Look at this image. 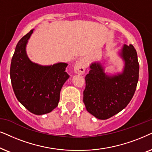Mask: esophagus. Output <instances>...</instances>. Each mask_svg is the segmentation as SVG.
Returning a JSON list of instances; mask_svg holds the SVG:
<instances>
[{"label": "esophagus", "instance_id": "1", "mask_svg": "<svg viewBox=\"0 0 152 152\" xmlns=\"http://www.w3.org/2000/svg\"><path fill=\"white\" fill-rule=\"evenodd\" d=\"M86 68V62L83 60H80L76 62L74 65V72L78 75H82L85 73Z\"/></svg>", "mask_w": 152, "mask_h": 152}]
</instances>
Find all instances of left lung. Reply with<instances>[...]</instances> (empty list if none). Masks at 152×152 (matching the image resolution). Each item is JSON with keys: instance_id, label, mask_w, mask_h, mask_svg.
Returning <instances> with one entry per match:
<instances>
[{"instance_id": "1", "label": "left lung", "mask_w": 152, "mask_h": 152, "mask_svg": "<svg viewBox=\"0 0 152 152\" xmlns=\"http://www.w3.org/2000/svg\"><path fill=\"white\" fill-rule=\"evenodd\" d=\"M122 74L108 76L99 62L90 65L86 76L83 102L87 110L99 120H106L126 107L133 98L139 78L137 52L132 44L123 46Z\"/></svg>"}]
</instances>
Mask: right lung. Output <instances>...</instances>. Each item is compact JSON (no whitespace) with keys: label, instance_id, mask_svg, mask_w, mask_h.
I'll use <instances>...</instances> for the list:
<instances>
[{"label":"right lung","instance_id":"obj_1","mask_svg":"<svg viewBox=\"0 0 152 152\" xmlns=\"http://www.w3.org/2000/svg\"><path fill=\"white\" fill-rule=\"evenodd\" d=\"M33 29L23 36L16 46L10 66V78L18 101L35 115L48 113L58 106L62 87L69 76L68 64L60 62L50 66L34 63L26 51Z\"/></svg>","mask_w":152,"mask_h":152}]
</instances>
